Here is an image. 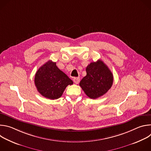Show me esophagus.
<instances>
[{"label":"esophagus","mask_w":151,"mask_h":151,"mask_svg":"<svg viewBox=\"0 0 151 151\" xmlns=\"http://www.w3.org/2000/svg\"><path fill=\"white\" fill-rule=\"evenodd\" d=\"M79 81H80V78H73V82H74L75 83L78 84V83H79Z\"/></svg>","instance_id":"esophagus-1"}]
</instances>
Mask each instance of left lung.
Segmentation results:
<instances>
[{
	"label": "left lung",
	"mask_w": 151,
	"mask_h": 151,
	"mask_svg": "<svg viewBox=\"0 0 151 151\" xmlns=\"http://www.w3.org/2000/svg\"><path fill=\"white\" fill-rule=\"evenodd\" d=\"M86 72L87 75L82 79L79 85L90 98H99L111 88L114 82L112 73L101 60L91 63Z\"/></svg>",
	"instance_id": "left-lung-1"
}]
</instances>
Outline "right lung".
Returning a JSON list of instances; mask_svg holds the SVG:
<instances>
[{
  "label": "right lung",
  "instance_id": "add662e5",
  "mask_svg": "<svg viewBox=\"0 0 151 151\" xmlns=\"http://www.w3.org/2000/svg\"><path fill=\"white\" fill-rule=\"evenodd\" d=\"M35 83L42 96L54 100L60 98L67 86L73 82L57 68L56 63L49 60L36 72Z\"/></svg>",
  "mask_w": 151,
  "mask_h": 151
}]
</instances>
